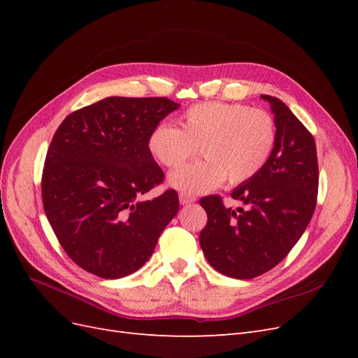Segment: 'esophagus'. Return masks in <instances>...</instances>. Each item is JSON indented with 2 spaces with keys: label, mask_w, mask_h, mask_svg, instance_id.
Returning a JSON list of instances; mask_svg holds the SVG:
<instances>
[{
  "label": "esophagus",
  "mask_w": 358,
  "mask_h": 358,
  "mask_svg": "<svg viewBox=\"0 0 358 358\" xmlns=\"http://www.w3.org/2000/svg\"><path fill=\"white\" fill-rule=\"evenodd\" d=\"M194 201H196V197L188 196V194H180V196H179V203H180L182 206L191 204V203H194Z\"/></svg>",
  "instance_id": "34e87169"
}]
</instances>
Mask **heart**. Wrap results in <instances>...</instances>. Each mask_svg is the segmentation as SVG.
Masks as SVG:
<instances>
[{
    "label": "heart",
    "instance_id": "heart-1",
    "mask_svg": "<svg viewBox=\"0 0 358 358\" xmlns=\"http://www.w3.org/2000/svg\"><path fill=\"white\" fill-rule=\"evenodd\" d=\"M276 146L273 116L237 103L209 101L189 107L180 116V128L157 124L148 138L154 158L166 167H178L197 154L204 159L176 169L169 185L183 194H206L229 179L239 185L257 176Z\"/></svg>",
    "mask_w": 358,
    "mask_h": 358
}]
</instances>
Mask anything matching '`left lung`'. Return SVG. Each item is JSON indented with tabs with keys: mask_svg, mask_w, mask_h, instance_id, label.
<instances>
[{
	"mask_svg": "<svg viewBox=\"0 0 358 358\" xmlns=\"http://www.w3.org/2000/svg\"><path fill=\"white\" fill-rule=\"evenodd\" d=\"M276 124V146L257 176L231 192L243 208H225L221 197L200 200L208 224L200 245L209 264L234 279H252L287 257L315 210L318 159L315 140L288 106L262 95Z\"/></svg>",
	"mask_w": 358,
	"mask_h": 358,
	"instance_id": "obj_1",
	"label": "left lung"
}]
</instances>
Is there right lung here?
Here are the masks:
<instances>
[{
  "label": "right lung",
  "mask_w": 358,
  "mask_h": 358,
  "mask_svg": "<svg viewBox=\"0 0 358 358\" xmlns=\"http://www.w3.org/2000/svg\"><path fill=\"white\" fill-rule=\"evenodd\" d=\"M179 106L164 96H107L57 129L43 169V206L64 251L86 272L104 279L134 273L176 216L175 189L140 197L164 179L149 134Z\"/></svg>",
  "instance_id": "add662e5"
}]
</instances>
